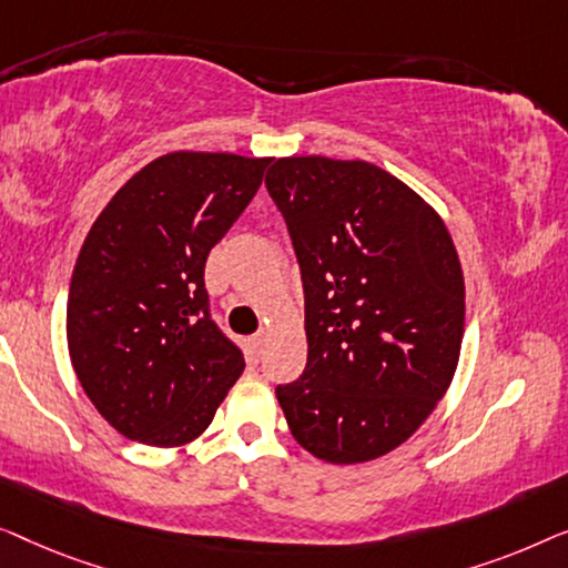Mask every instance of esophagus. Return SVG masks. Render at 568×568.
Returning <instances> with one entry per match:
<instances>
[{
  "label": "esophagus",
  "mask_w": 568,
  "mask_h": 568,
  "mask_svg": "<svg viewBox=\"0 0 568 568\" xmlns=\"http://www.w3.org/2000/svg\"><path fill=\"white\" fill-rule=\"evenodd\" d=\"M265 342H267V332H265V329H260V332L252 337V345L257 347V349L265 347Z\"/></svg>",
  "instance_id": "esophagus-1"
}]
</instances>
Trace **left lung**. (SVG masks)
Wrapping results in <instances>:
<instances>
[{"instance_id":"8db88e82","label":"left lung","mask_w":568,"mask_h":568,"mask_svg":"<svg viewBox=\"0 0 568 568\" xmlns=\"http://www.w3.org/2000/svg\"><path fill=\"white\" fill-rule=\"evenodd\" d=\"M265 185L306 295V371L275 388L287 427L318 460L381 458L417 433L458 367L466 285L450 231L361 159L283 156Z\"/></svg>"}]
</instances>
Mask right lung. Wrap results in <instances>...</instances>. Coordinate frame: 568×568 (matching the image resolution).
Returning a JSON list of instances; mask_svg holds the SVG:
<instances>
[{"label": "right lung", "instance_id": "add662e5", "mask_svg": "<svg viewBox=\"0 0 568 568\" xmlns=\"http://www.w3.org/2000/svg\"><path fill=\"white\" fill-rule=\"evenodd\" d=\"M270 162L172 151L92 223L69 285V357L94 409L128 440L193 443L242 375V349L207 311L203 273Z\"/></svg>", "mask_w": 568, "mask_h": 568}]
</instances>
